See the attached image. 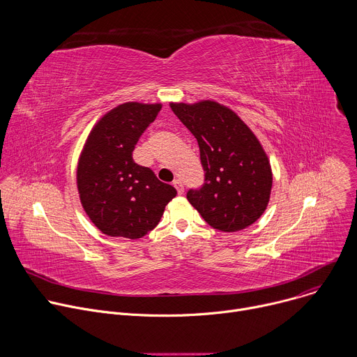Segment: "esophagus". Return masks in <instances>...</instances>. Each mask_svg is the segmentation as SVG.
I'll use <instances>...</instances> for the list:
<instances>
[{"label":"esophagus","instance_id":"34e87169","mask_svg":"<svg viewBox=\"0 0 357 357\" xmlns=\"http://www.w3.org/2000/svg\"><path fill=\"white\" fill-rule=\"evenodd\" d=\"M174 186H175V189H176L178 195H182V193H183V183H182L179 179L174 181Z\"/></svg>","mask_w":357,"mask_h":357}]
</instances>
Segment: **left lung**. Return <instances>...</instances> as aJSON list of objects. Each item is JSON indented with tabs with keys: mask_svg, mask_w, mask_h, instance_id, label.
Returning a JSON list of instances; mask_svg holds the SVG:
<instances>
[{
	"mask_svg": "<svg viewBox=\"0 0 357 357\" xmlns=\"http://www.w3.org/2000/svg\"><path fill=\"white\" fill-rule=\"evenodd\" d=\"M172 112L199 144L205 183L186 193L205 222L220 231H238L266 211L273 174L252 131L230 109L212 100L172 103Z\"/></svg>",
	"mask_w": 357,
	"mask_h": 357,
	"instance_id": "left-lung-1",
	"label": "left lung"
}]
</instances>
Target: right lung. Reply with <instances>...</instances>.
<instances>
[{
  "label": "right lung",
  "instance_id": "right-lung-1",
  "mask_svg": "<svg viewBox=\"0 0 357 357\" xmlns=\"http://www.w3.org/2000/svg\"><path fill=\"white\" fill-rule=\"evenodd\" d=\"M161 105L124 103L93 127L77 165V189L94 226L131 240L154 229L176 189L134 162L132 151Z\"/></svg>",
  "mask_w": 357,
  "mask_h": 357
}]
</instances>
